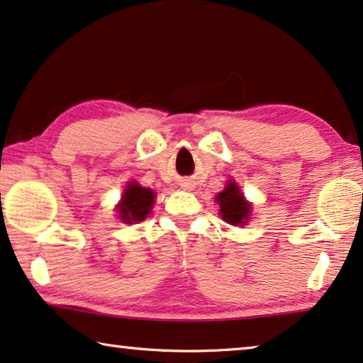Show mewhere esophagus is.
<instances>
[{
    "instance_id": "1",
    "label": "esophagus",
    "mask_w": 363,
    "mask_h": 363,
    "mask_svg": "<svg viewBox=\"0 0 363 363\" xmlns=\"http://www.w3.org/2000/svg\"><path fill=\"white\" fill-rule=\"evenodd\" d=\"M182 187L186 189V191H192V187H194V184L192 182H189V181H186L182 184Z\"/></svg>"
}]
</instances>
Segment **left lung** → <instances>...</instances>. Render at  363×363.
I'll use <instances>...</instances> for the list:
<instances>
[{
  "label": "left lung",
  "instance_id": "8db88e82",
  "mask_svg": "<svg viewBox=\"0 0 363 363\" xmlns=\"http://www.w3.org/2000/svg\"><path fill=\"white\" fill-rule=\"evenodd\" d=\"M216 202L220 205V215L228 224L245 226L250 220L252 205L247 202L244 194L234 181H228L224 191L218 194Z\"/></svg>",
  "mask_w": 363,
  "mask_h": 363
}]
</instances>
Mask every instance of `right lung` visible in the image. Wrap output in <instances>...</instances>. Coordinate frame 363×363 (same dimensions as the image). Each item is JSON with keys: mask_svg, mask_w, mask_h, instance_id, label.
<instances>
[{"mask_svg": "<svg viewBox=\"0 0 363 363\" xmlns=\"http://www.w3.org/2000/svg\"><path fill=\"white\" fill-rule=\"evenodd\" d=\"M155 203V192L132 181L125 186L123 197L118 205L119 220L125 224L143 221L150 215Z\"/></svg>", "mask_w": 363, "mask_h": 363, "instance_id": "1", "label": "right lung"}]
</instances>
